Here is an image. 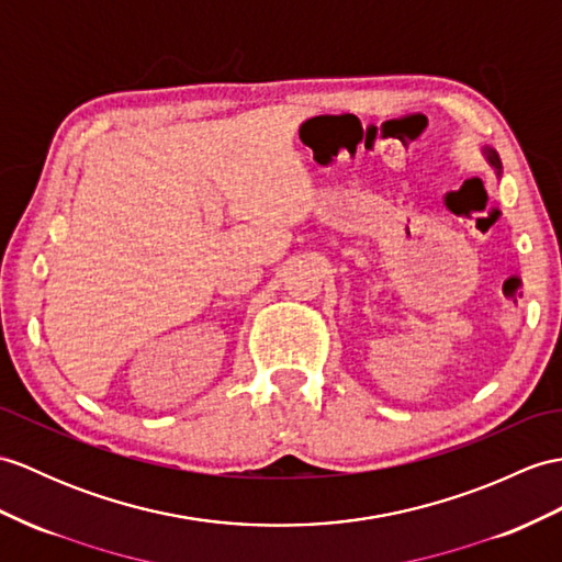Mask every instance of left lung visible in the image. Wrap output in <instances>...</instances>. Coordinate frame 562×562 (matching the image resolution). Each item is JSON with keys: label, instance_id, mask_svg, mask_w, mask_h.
<instances>
[{"label": "left lung", "instance_id": "obj_1", "mask_svg": "<svg viewBox=\"0 0 562 562\" xmlns=\"http://www.w3.org/2000/svg\"><path fill=\"white\" fill-rule=\"evenodd\" d=\"M484 158H486V162L495 169V175L501 177V169H503V165H501V158H498V153H495V148L484 146Z\"/></svg>", "mask_w": 562, "mask_h": 562}]
</instances>
